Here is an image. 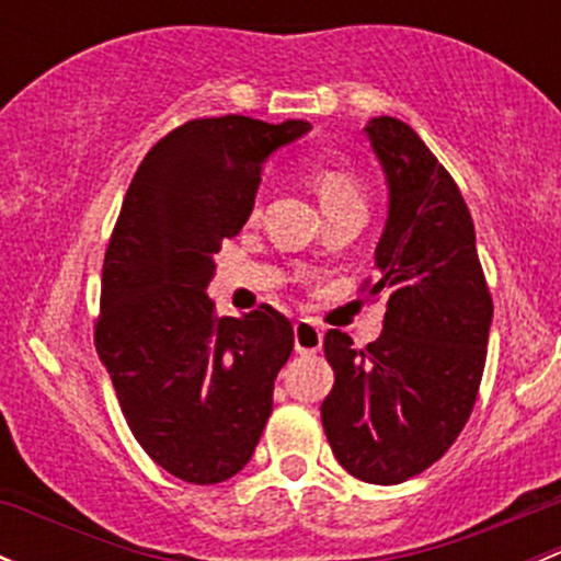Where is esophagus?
I'll return each instance as SVG.
<instances>
[{
  "label": "esophagus",
  "mask_w": 561,
  "mask_h": 561,
  "mask_svg": "<svg viewBox=\"0 0 561 561\" xmlns=\"http://www.w3.org/2000/svg\"><path fill=\"white\" fill-rule=\"evenodd\" d=\"M293 332H295V351L298 354H317L319 348H322V332L309 319H298V322L293 324Z\"/></svg>",
  "instance_id": "34e87169"
}]
</instances>
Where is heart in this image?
<instances>
[{
  "label": "heart",
  "mask_w": 561,
  "mask_h": 561,
  "mask_svg": "<svg viewBox=\"0 0 561 561\" xmlns=\"http://www.w3.org/2000/svg\"><path fill=\"white\" fill-rule=\"evenodd\" d=\"M306 181L317 191L324 210H341L348 205H365V191L354 170L337 162H311L306 164Z\"/></svg>",
  "instance_id": "1"
}]
</instances>
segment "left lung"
Returning a JSON list of instances; mask_svg holds the SVG:
<instances>
[{"label":"left lung","mask_w":561,"mask_h":561,"mask_svg":"<svg viewBox=\"0 0 561 561\" xmlns=\"http://www.w3.org/2000/svg\"><path fill=\"white\" fill-rule=\"evenodd\" d=\"M389 181L378 274L362 285L386 300L383 332L365 348L324 335L335 383L322 426L337 463L370 484L426 471L458 439L482 383L492 295L469 207L453 175L404 122L365 127Z\"/></svg>","instance_id":"1"}]
</instances>
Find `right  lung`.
<instances>
[{
  "mask_svg": "<svg viewBox=\"0 0 561 561\" xmlns=\"http://www.w3.org/2000/svg\"><path fill=\"white\" fill-rule=\"evenodd\" d=\"M309 130L304 119H191L153 144L122 202L95 348L138 445L183 482L242 471L271 415L290 319L268 304L218 317L205 290L215 252L248 224L268 153Z\"/></svg>",
  "mask_w": 561,
  "mask_h": 561,
  "instance_id": "right-lung-1",
  "label": "right lung"
}]
</instances>
